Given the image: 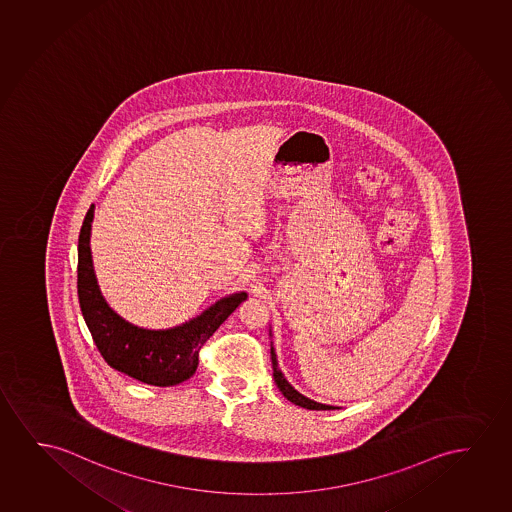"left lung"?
Returning <instances> with one entry per match:
<instances>
[{
  "label": "left lung",
  "instance_id": "obj_1",
  "mask_svg": "<svg viewBox=\"0 0 512 512\" xmlns=\"http://www.w3.org/2000/svg\"><path fill=\"white\" fill-rule=\"evenodd\" d=\"M269 336H271V330H269ZM271 360H273L274 383L280 388V392L283 393L285 399L290 400L295 406L311 409V411H330V409H337V407L327 406V404H320V402H316V400L308 399L306 395L297 392L294 386L288 383L287 378L283 376V372H281L280 367H278V358H276V353H274L273 344H271Z\"/></svg>",
  "mask_w": 512,
  "mask_h": 512
}]
</instances>
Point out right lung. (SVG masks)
<instances>
[{
  "instance_id": "1",
  "label": "right lung",
  "mask_w": 512,
  "mask_h": 512,
  "mask_svg": "<svg viewBox=\"0 0 512 512\" xmlns=\"http://www.w3.org/2000/svg\"><path fill=\"white\" fill-rule=\"evenodd\" d=\"M94 204L78 236V301L92 339L106 364L141 383L175 386L194 376L199 350L227 320L246 292L225 295L201 315L171 329H143L115 313L99 290L91 253Z\"/></svg>"
}]
</instances>
